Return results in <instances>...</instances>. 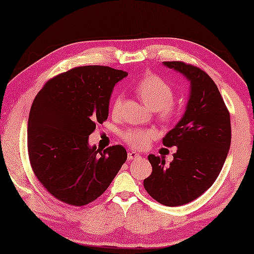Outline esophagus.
Segmentation results:
<instances>
[{"label":"esophagus","mask_w":254,"mask_h":254,"mask_svg":"<svg viewBox=\"0 0 254 254\" xmlns=\"http://www.w3.org/2000/svg\"><path fill=\"white\" fill-rule=\"evenodd\" d=\"M127 157H128V160L131 161V160L140 159V157H142V156H140L139 154H137L136 152H129V153H128V156Z\"/></svg>","instance_id":"obj_1"}]
</instances>
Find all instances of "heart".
<instances>
[{
	"instance_id": "1",
	"label": "heart",
	"mask_w": 254,
	"mask_h": 254,
	"mask_svg": "<svg viewBox=\"0 0 254 254\" xmlns=\"http://www.w3.org/2000/svg\"><path fill=\"white\" fill-rule=\"evenodd\" d=\"M136 92L144 105H146L151 110L156 111L162 119H168L173 115V90L171 85L163 78L154 74H148L138 82L136 86ZM123 95H117L112 100V115H120L123 109ZM155 137V130L140 129V128H130L123 135V138L131 147L138 149L147 147L151 140Z\"/></svg>"
}]
</instances>
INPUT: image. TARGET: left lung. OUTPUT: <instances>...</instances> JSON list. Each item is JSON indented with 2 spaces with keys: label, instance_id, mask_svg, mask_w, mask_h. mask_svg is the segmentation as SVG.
Wrapping results in <instances>:
<instances>
[{
  "label": "left lung",
  "instance_id": "1",
  "mask_svg": "<svg viewBox=\"0 0 254 254\" xmlns=\"http://www.w3.org/2000/svg\"><path fill=\"white\" fill-rule=\"evenodd\" d=\"M190 83L185 114L163 138L176 146L173 161L148 155L151 176L144 180L147 193L162 205L181 206L194 200L217 179L230 151L231 119L217 85L207 73L182 62H163Z\"/></svg>",
  "mask_w": 254,
  "mask_h": 254
}]
</instances>
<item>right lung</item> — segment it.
Returning <instances> with one entry per match:
<instances>
[{"mask_svg":"<svg viewBox=\"0 0 254 254\" xmlns=\"http://www.w3.org/2000/svg\"><path fill=\"white\" fill-rule=\"evenodd\" d=\"M127 72L82 66L46 83L28 119V152L33 172L49 193L84 206L105 192L127 160L122 145L100 151L89 144L95 124L109 115L115 85Z\"/></svg>","mask_w":254,"mask_h":254,"instance_id":"obj_1","label":"right lung"}]
</instances>
